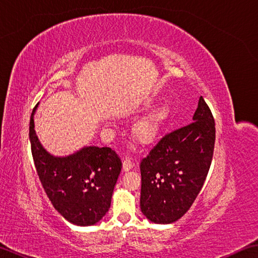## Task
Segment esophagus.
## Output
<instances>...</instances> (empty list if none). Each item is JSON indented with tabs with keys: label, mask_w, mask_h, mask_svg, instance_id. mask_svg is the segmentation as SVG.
I'll list each match as a JSON object with an SVG mask.
<instances>
[{
	"label": "esophagus",
	"mask_w": 258,
	"mask_h": 258,
	"mask_svg": "<svg viewBox=\"0 0 258 258\" xmlns=\"http://www.w3.org/2000/svg\"><path fill=\"white\" fill-rule=\"evenodd\" d=\"M133 166H134V163L132 162V160H131V158H125L123 162L124 171H130L131 168H133Z\"/></svg>",
	"instance_id": "34e87169"
}]
</instances>
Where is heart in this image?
I'll use <instances>...</instances> for the list:
<instances>
[{
    "label": "heart",
    "mask_w": 258,
    "mask_h": 258,
    "mask_svg": "<svg viewBox=\"0 0 258 258\" xmlns=\"http://www.w3.org/2000/svg\"><path fill=\"white\" fill-rule=\"evenodd\" d=\"M168 114L169 106L167 104H163L160 107H157L144 120H142L138 127L135 128L136 138L144 144L154 142L161 132L163 124L167 119Z\"/></svg>",
    "instance_id": "heart-1"
}]
</instances>
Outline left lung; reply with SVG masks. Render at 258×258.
I'll return each mask as SVG.
<instances>
[{
	"mask_svg": "<svg viewBox=\"0 0 258 258\" xmlns=\"http://www.w3.org/2000/svg\"><path fill=\"white\" fill-rule=\"evenodd\" d=\"M215 145V120L203 96L193 122L166 133L140 163L141 210L153 223L179 220L199 195Z\"/></svg>",
	"mask_w": 258,
	"mask_h": 258,
	"instance_id": "8db88e82",
	"label": "left lung"
}]
</instances>
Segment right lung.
<instances>
[{
	"instance_id": "obj_1",
	"label": "right lung",
	"mask_w": 258,
	"mask_h": 258,
	"mask_svg": "<svg viewBox=\"0 0 258 258\" xmlns=\"http://www.w3.org/2000/svg\"><path fill=\"white\" fill-rule=\"evenodd\" d=\"M30 141L37 176L54 208L75 225L96 224L111 206L122 161L111 147L89 146L68 157H54L43 149L34 131Z\"/></svg>"
}]
</instances>
